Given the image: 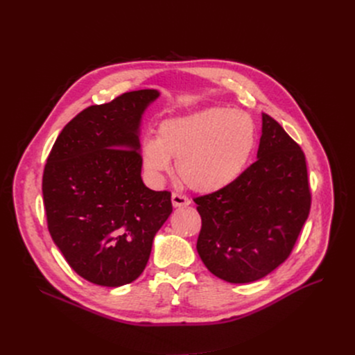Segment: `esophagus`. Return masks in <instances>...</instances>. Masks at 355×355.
<instances>
[{
  "instance_id": "34e87169",
  "label": "esophagus",
  "mask_w": 355,
  "mask_h": 355,
  "mask_svg": "<svg viewBox=\"0 0 355 355\" xmlns=\"http://www.w3.org/2000/svg\"><path fill=\"white\" fill-rule=\"evenodd\" d=\"M171 201H173V206L174 207H185V206H189V204L191 202L189 197H185V196L178 194V193H173Z\"/></svg>"
}]
</instances>
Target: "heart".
I'll return each instance as SVG.
<instances>
[{
    "mask_svg": "<svg viewBox=\"0 0 355 355\" xmlns=\"http://www.w3.org/2000/svg\"><path fill=\"white\" fill-rule=\"evenodd\" d=\"M254 139V122L245 112L206 107L164 121L158 138L142 141V164L153 177H161L171 170V158H177L178 175L187 187L214 193L237 180Z\"/></svg>",
    "mask_w": 355,
    "mask_h": 355,
    "instance_id": "b5f03b06",
    "label": "heart"
}]
</instances>
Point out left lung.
Here are the masks:
<instances>
[{
  "instance_id": "8db88e82",
  "label": "left lung",
  "mask_w": 355,
  "mask_h": 355,
  "mask_svg": "<svg viewBox=\"0 0 355 355\" xmlns=\"http://www.w3.org/2000/svg\"><path fill=\"white\" fill-rule=\"evenodd\" d=\"M257 161L226 189L194 198L201 216L197 252L230 284H249L282 265L311 210L305 154L262 114Z\"/></svg>"
}]
</instances>
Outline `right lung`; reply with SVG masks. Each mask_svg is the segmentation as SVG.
<instances>
[{
  "instance_id": "right-lung-1",
  "label": "right lung",
  "mask_w": 355,
  "mask_h": 355,
  "mask_svg": "<svg viewBox=\"0 0 355 355\" xmlns=\"http://www.w3.org/2000/svg\"><path fill=\"white\" fill-rule=\"evenodd\" d=\"M158 96L142 89L83 109L47 158L42 190L50 236L92 284L134 282L173 213L171 193L149 190L141 178V118Z\"/></svg>"
}]
</instances>
